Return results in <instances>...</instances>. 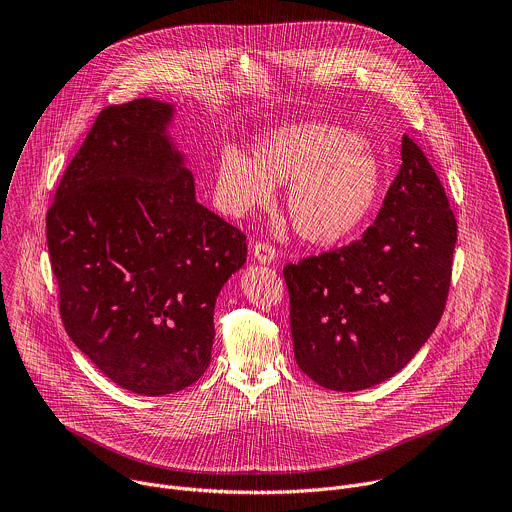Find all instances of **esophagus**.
<instances>
[{
	"label": "esophagus",
	"mask_w": 512,
	"mask_h": 512,
	"mask_svg": "<svg viewBox=\"0 0 512 512\" xmlns=\"http://www.w3.org/2000/svg\"><path fill=\"white\" fill-rule=\"evenodd\" d=\"M253 257L259 261V263H273L275 257H277V251L273 245L269 243H255L253 245Z\"/></svg>",
	"instance_id": "1"
}]
</instances>
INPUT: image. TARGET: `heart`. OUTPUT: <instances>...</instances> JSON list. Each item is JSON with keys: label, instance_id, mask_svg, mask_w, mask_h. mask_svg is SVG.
Here are the masks:
<instances>
[{"label": "heart", "instance_id": "obj_1", "mask_svg": "<svg viewBox=\"0 0 512 512\" xmlns=\"http://www.w3.org/2000/svg\"><path fill=\"white\" fill-rule=\"evenodd\" d=\"M281 184L296 233L314 245H336L375 212L383 166L367 139L332 123L283 125L255 141L253 156L231 145L218 156L214 198L227 214L267 206Z\"/></svg>", "mask_w": 512, "mask_h": 512}]
</instances>
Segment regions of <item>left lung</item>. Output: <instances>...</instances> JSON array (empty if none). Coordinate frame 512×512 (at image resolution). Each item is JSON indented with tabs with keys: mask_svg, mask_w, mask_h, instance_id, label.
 I'll list each match as a JSON object with an SVG mask.
<instances>
[{
	"mask_svg": "<svg viewBox=\"0 0 512 512\" xmlns=\"http://www.w3.org/2000/svg\"><path fill=\"white\" fill-rule=\"evenodd\" d=\"M401 162L358 241L283 269L298 367L332 391H362L397 375L446 308L456 218L409 135Z\"/></svg>",
	"mask_w": 512,
	"mask_h": 512,
	"instance_id": "obj_1",
	"label": "left lung"
}]
</instances>
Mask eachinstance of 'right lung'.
Returning a JSON list of instances; mask_svg holds the SVG:
<instances>
[{
    "label": "right lung",
    "mask_w": 512,
    "mask_h": 512,
    "mask_svg": "<svg viewBox=\"0 0 512 512\" xmlns=\"http://www.w3.org/2000/svg\"><path fill=\"white\" fill-rule=\"evenodd\" d=\"M176 107H105L46 214L60 318L119 387L148 397L196 383L214 304L247 259L245 235L196 200L168 127Z\"/></svg>",
    "instance_id": "right-lung-1"
}]
</instances>
